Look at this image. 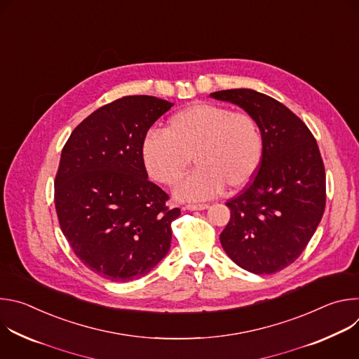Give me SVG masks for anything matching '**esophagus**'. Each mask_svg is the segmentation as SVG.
<instances>
[{
  "instance_id": "obj_1",
  "label": "esophagus",
  "mask_w": 359,
  "mask_h": 359,
  "mask_svg": "<svg viewBox=\"0 0 359 359\" xmlns=\"http://www.w3.org/2000/svg\"><path fill=\"white\" fill-rule=\"evenodd\" d=\"M186 210L194 212V210H206L209 209V204H186Z\"/></svg>"
}]
</instances>
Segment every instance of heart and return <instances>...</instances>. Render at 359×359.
I'll list each match as a JSON object with an SVG mask.
<instances>
[{
	"label": "heart",
	"mask_w": 359,
	"mask_h": 359,
	"mask_svg": "<svg viewBox=\"0 0 359 359\" xmlns=\"http://www.w3.org/2000/svg\"><path fill=\"white\" fill-rule=\"evenodd\" d=\"M263 150L260 126L250 114L194 104L172 115L165 133L147 132L140 156L149 177L165 186L177 184L193 159L197 169L175 196L198 201L217 196L224 186L229 190L247 186L262 165Z\"/></svg>",
	"instance_id": "b5f03b06"
}]
</instances>
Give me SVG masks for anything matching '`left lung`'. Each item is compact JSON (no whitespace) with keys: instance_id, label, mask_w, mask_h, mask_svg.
<instances>
[{"instance_id":"left-lung-1","label":"left lung","mask_w":359,"mask_h":359,"mask_svg":"<svg viewBox=\"0 0 359 359\" xmlns=\"http://www.w3.org/2000/svg\"><path fill=\"white\" fill-rule=\"evenodd\" d=\"M257 121L262 165L226 206L231 217L220 243L229 257L254 274H274L294 263L314 236L325 209V169L310 129L281 102L252 89L210 93Z\"/></svg>"}]
</instances>
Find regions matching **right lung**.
Wrapping results in <instances>:
<instances>
[{
	"label": "right lung",
	"mask_w": 359,
	"mask_h": 359,
	"mask_svg": "<svg viewBox=\"0 0 359 359\" xmlns=\"http://www.w3.org/2000/svg\"><path fill=\"white\" fill-rule=\"evenodd\" d=\"M173 107L149 95L116 99L83 119L65 143L55 209L76 257L97 276L125 283L155 269L170 250L169 196L147 180L140 147Z\"/></svg>",
	"instance_id": "right-lung-1"
}]
</instances>
